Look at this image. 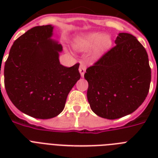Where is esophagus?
Instances as JSON below:
<instances>
[{
	"label": "esophagus",
	"mask_w": 158,
	"mask_h": 158,
	"mask_svg": "<svg viewBox=\"0 0 158 158\" xmlns=\"http://www.w3.org/2000/svg\"><path fill=\"white\" fill-rule=\"evenodd\" d=\"M79 70L80 74H81V76L84 77V73L86 71V64H84V63H83V62H81V63H80V65H79Z\"/></svg>",
	"instance_id": "esophagus-1"
}]
</instances>
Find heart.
I'll use <instances>...</instances> for the list:
<instances>
[{
    "mask_svg": "<svg viewBox=\"0 0 158 158\" xmlns=\"http://www.w3.org/2000/svg\"><path fill=\"white\" fill-rule=\"evenodd\" d=\"M111 46V39L101 33H89L76 41V48L80 50H90L94 48V55L98 56L106 52Z\"/></svg>",
    "mask_w": 158,
    "mask_h": 158,
    "instance_id": "heart-1",
    "label": "heart"
}]
</instances>
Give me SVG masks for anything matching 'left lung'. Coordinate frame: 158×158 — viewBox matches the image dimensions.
<instances>
[{
    "label": "left lung",
    "instance_id": "8db88e82",
    "mask_svg": "<svg viewBox=\"0 0 158 158\" xmlns=\"http://www.w3.org/2000/svg\"><path fill=\"white\" fill-rule=\"evenodd\" d=\"M115 45L89 67L88 101L100 117L115 120L131 114L144 102L151 68L143 46L132 34L120 33Z\"/></svg>",
    "mask_w": 158,
    "mask_h": 158
}]
</instances>
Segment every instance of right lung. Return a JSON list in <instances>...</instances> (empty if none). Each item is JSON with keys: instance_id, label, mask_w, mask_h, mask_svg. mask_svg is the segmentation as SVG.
I'll return each mask as SVG.
<instances>
[{"instance_id": "right-lung-1", "label": "right lung", "mask_w": 158, "mask_h": 158, "mask_svg": "<svg viewBox=\"0 0 158 158\" xmlns=\"http://www.w3.org/2000/svg\"><path fill=\"white\" fill-rule=\"evenodd\" d=\"M52 30V25L36 26L21 35L4 67L9 98L20 111L38 119L59 115L80 79L79 63L71 67L60 63L62 46L51 38Z\"/></svg>"}]
</instances>
